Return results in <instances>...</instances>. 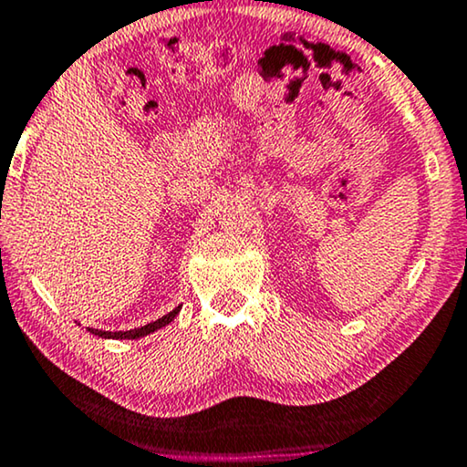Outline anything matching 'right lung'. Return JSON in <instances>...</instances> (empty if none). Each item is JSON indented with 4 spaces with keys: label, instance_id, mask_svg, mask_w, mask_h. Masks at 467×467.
I'll return each mask as SVG.
<instances>
[{
    "label": "right lung",
    "instance_id": "add662e5",
    "mask_svg": "<svg viewBox=\"0 0 467 467\" xmlns=\"http://www.w3.org/2000/svg\"><path fill=\"white\" fill-rule=\"evenodd\" d=\"M181 312V306L178 308H174L171 312H168V315L157 318V321H152L149 325H144V327H138V329H130V331H101V329H93V327H87L91 334L99 336V337H112V340H138V337H144L152 334V331L161 329L165 327V325H170L171 321H174V317Z\"/></svg>",
    "mask_w": 467,
    "mask_h": 467
}]
</instances>
